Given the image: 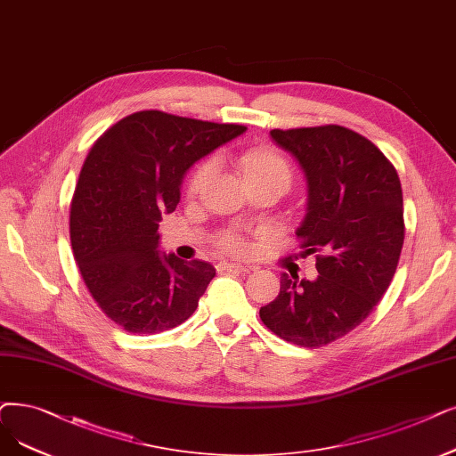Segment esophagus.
Instances as JSON below:
<instances>
[{
	"mask_svg": "<svg viewBox=\"0 0 456 456\" xmlns=\"http://www.w3.org/2000/svg\"><path fill=\"white\" fill-rule=\"evenodd\" d=\"M217 270H222V272H249V270H253L251 266H244V265H239V263H220L217 265Z\"/></svg>",
	"mask_w": 456,
	"mask_h": 456,
	"instance_id": "34e87169",
	"label": "esophagus"
}]
</instances>
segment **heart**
I'll return each mask as SVG.
<instances>
[{
    "mask_svg": "<svg viewBox=\"0 0 456 456\" xmlns=\"http://www.w3.org/2000/svg\"><path fill=\"white\" fill-rule=\"evenodd\" d=\"M240 167L244 171L248 184L266 181V183H280L285 188H289L292 181V167L287 162V158L273 149L246 151L240 156ZM214 171H216V162L212 158L197 166L188 179V186H186L188 197L200 195L207 188L208 181L212 179ZM220 248L229 253H242L246 249V242L240 234L229 231L222 234Z\"/></svg>",
    "mask_w": 456,
    "mask_h": 456,
    "instance_id": "heart-1",
    "label": "heart"
}]
</instances>
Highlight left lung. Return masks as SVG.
<instances>
[{
    "label": "left lung",
    "instance_id": "1",
    "mask_svg": "<svg viewBox=\"0 0 456 456\" xmlns=\"http://www.w3.org/2000/svg\"><path fill=\"white\" fill-rule=\"evenodd\" d=\"M307 179L296 236L316 255L314 281L281 275L261 321L281 339L316 348L360 326L382 300L404 244L403 188L384 152L339 125L270 132Z\"/></svg>",
    "mask_w": 456,
    "mask_h": 456
}]
</instances>
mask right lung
Wrapping results in <instances>:
<instances>
[{
	"label": "right lung",
	"mask_w": 456,
	"mask_h": 456,
	"mask_svg": "<svg viewBox=\"0 0 456 456\" xmlns=\"http://www.w3.org/2000/svg\"><path fill=\"white\" fill-rule=\"evenodd\" d=\"M246 130L147 110L89 151L70 203V242L86 287L117 326L158 333L197 309L216 270L160 255L158 224L179 205L186 171Z\"/></svg>",
	"instance_id": "add662e5"
}]
</instances>
